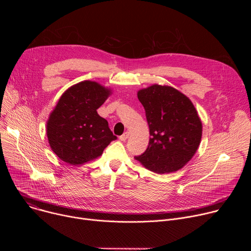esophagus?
<instances>
[{
  "label": "esophagus",
  "mask_w": 251,
  "mask_h": 251,
  "mask_svg": "<svg viewBox=\"0 0 251 251\" xmlns=\"http://www.w3.org/2000/svg\"><path fill=\"white\" fill-rule=\"evenodd\" d=\"M129 135H130V134H129V132H128V131H126L123 135H121V136L119 137V139H120L121 141H126V140L129 138Z\"/></svg>",
  "instance_id": "34e87169"
}]
</instances>
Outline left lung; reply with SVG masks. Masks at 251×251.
Masks as SVG:
<instances>
[{
	"label": "left lung",
	"mask_w": 251,
	"mask_h": 251,
	"mask_svg": "<svg viewBox=\"0 0 251 251\" xmlns=\"http://www.w3.org/2000/svg\"><path fill=\"white\" fill-rule=\"evenodd\" d=\"M137 95L145 108L151 138L147 150L135 159L157 174L182 169L196 154L202 134L193 102L169 85L153 84Z\"/></svg>",
	"instance_id": "obj_1"
}]
</instances>
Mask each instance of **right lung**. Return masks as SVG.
Returning a JSON list of instances; mask_svg holds the SVG:
<instances>
[{"mask_svg":"<svg viewBox=\"0 0 251 251\" xmlns=\"http://www.w3.org/2000/svg\"><path fill=\"white\" fill-rule=\"evenodd\" d=\"M112 93L111 88L84 80L66 89L47 122L52 152L69 165H82L100 157L117 137L97 109Z\"/></svg>","mask_w":251,"mask_h":251,"instance_id":"1","label":"right lung"}]
</instances>
